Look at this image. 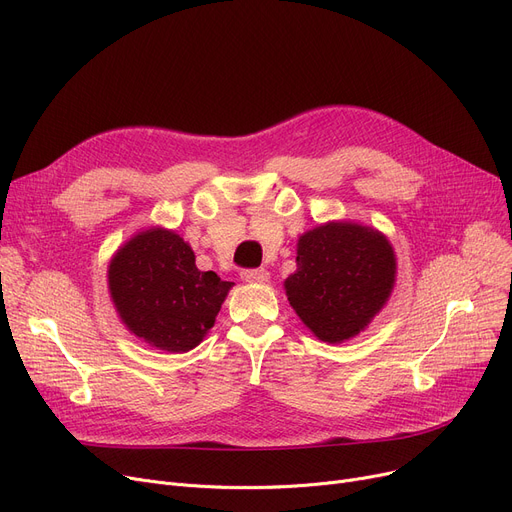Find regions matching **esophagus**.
Returning <instances> with one entry per match:
<instances>
[{"mask_svg":"<svg viewBox=\"0 0 512 512\" xmlns=\"http://www.w3.org/2000/svg\"><path fill=\"white\" fill-rule=\"evenodd\" d=\"M240 278L245 280V282L261 284V282H267V278H270V274H267V270H263V267H253V270H242V272H240Z\"/></svg>","mask_w":512,"mask_h":512,"instance_id":"1","label":"esophagus"}]
</instances>
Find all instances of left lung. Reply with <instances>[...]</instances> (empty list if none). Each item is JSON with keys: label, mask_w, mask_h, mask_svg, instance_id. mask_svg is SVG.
<instances>
[{"label": "left lung", "mask_w": 512, "mask_h": 512, "mask_svg": "<svg viewBox=\"0 0 512 512\" xmlns=\"http://www.w3.org/2000/svg\"><path fill=\"white\" fill-rule=\"evenodd\" d=\"M394 272V251L380 232L326 224L299 238L297 272L284 286L292 309L319 340L342 342L384 307Z\"/></svg>", "instance_id": "left-lung-1"}]
</instances>
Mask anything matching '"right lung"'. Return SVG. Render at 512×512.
Segmentation results:
<instances>
[{"label": "right lung", "instance_id": "add662e5", "mask_svg": "<svg viewBox=\"0 0 512 512\" xmlns=\"http://www.w3.org/2000/svg\"><path fill=\"white\" fill-rule=\"evenodd\" d=\"M230 286L199 272L193 249L159 228L134 236L110 263V292L126 328L170 353L203 340Z\"/></svg>", "mask_w": 512, "mask_h": 512}]
</instances>
